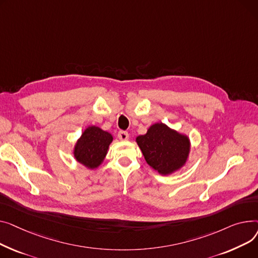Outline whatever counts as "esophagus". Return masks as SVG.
Wrapping results in <instances>:
<instances>
[{
  "instance_id": "obj_1",
  "label": "esophagus",
  "mask_w": 258,
  "mask_h": 258,
  "mask_svg": "<svg viewBox=\"0 0 258 258\" xmlns=\"http://www.w3.org/2000/svg\"><path fill=\"white\" fill-rule=\"evenodd\" d=\"M117 136L120 141H128V139H129V134L126 131H119L117 133Z\"/></svg>"
}]
</instances>
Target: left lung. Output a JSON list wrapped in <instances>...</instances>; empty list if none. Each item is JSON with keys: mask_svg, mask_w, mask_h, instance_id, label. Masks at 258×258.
<instances>
[{"mask_svg": "<svg viewBox=\"0 0 258 258\" xmlns=\"http://www.w3.org/2000/svg\"><path fill=\"white\" fill-rule=\"evenodd\" d=\"M147 163L161 175H170L186 163L190 151L189 139L162 123L151 126L136 138Z\"/></svg>", "mask_w": 258, "mask_h": 258, "instance_id": "left-lung-1", "label": "left lung"}]
</instances>
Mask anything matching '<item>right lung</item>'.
<instances>
[{
  "label": "right lung",
  "instance_id": "add662e5",
  "mask_svg": "<svg viewBox=\"0 0 258 258\" xmlns=\"http://www.w3.org/2000/svg\"><path fill=\"white\" fill-rule=\"evenodd\" d=\"M112 135L97 126L87 127L74 148V157L86 168L94 170L103 162L109 145L112 143Z\"/></svg>",
  "mask_w": 258,
  "mask_h": 258
}]
</instances>
